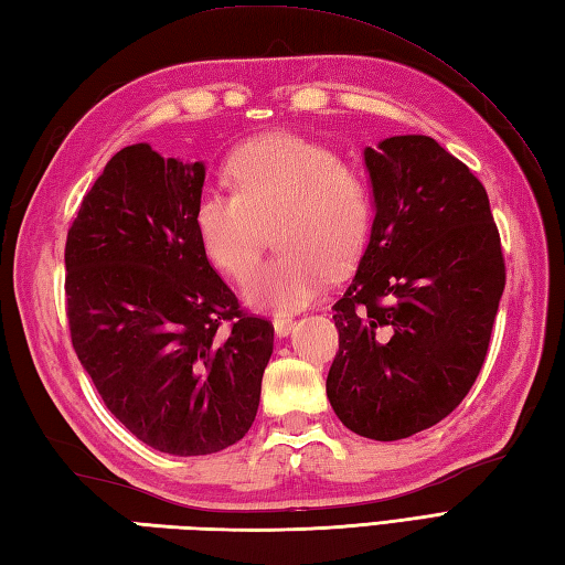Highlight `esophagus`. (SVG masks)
<instances>
[{"label": "esophagus", "mask_w": 565, "mask_h": 565, "mask_svg": "<svg viewBox=\"0 0 565 565\" xmlns=\"http://www.w3.org/2000/svg\"><path fill=\"white\" fill-rule=\"evenodd\" d=\"M294 326H296V320L291 316H276L274 318V332L279 334V338H286V334L294 330Z\"/></svg>", "instance_id": "esophagus-1"}]
</instances>
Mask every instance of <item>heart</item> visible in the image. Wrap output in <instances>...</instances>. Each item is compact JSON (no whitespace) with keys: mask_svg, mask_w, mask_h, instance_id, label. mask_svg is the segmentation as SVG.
I'll return each instance as SVG.
<instances>
[{"mask_svg":"<svg viewBox=\"0 0 565 565\" xmlns=\"http://www.w3.org/2000/svg\"><path fill=\"white\" fill-rule=\"evenodd\" d=\"M235 194H201L194 225L206 257L233 279L255 267L264 225L281 252L247 276L257 310H298L326 289L330 269L352 267L371 223L366 177L301 136L274 134L237 148L225 164Z\"/></svg>","mask_w":565,"mask_h":565,"instance_id":"heart-1","label":"heart"}]
</instances>
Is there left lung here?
Masks as SVG:
<instances>
[{
	"label": "left lung",
	"mask_w": 565,
	"mask_h": 565,
	"mask_svg": "<svg viewBox=\"0 0 565 565\" xmlns=\"http://www.w3.org/2000/svg\"><path fill=\"white\" fill-rule=\"evenodd\" d=\"M374 223L332 306L334 415L356 435L413 437L459 405L486 362L505 289L483 184L429 136L364 150Z\"/></svg>",
	"instance_id": "8db88e82"
}]
</instances>
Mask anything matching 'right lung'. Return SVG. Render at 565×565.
<instances>
[{"label": "right lung", "mask_w": 565, "mask_h": 565, "mask_svg": "<svg viewBox=\"0 0 565 565\" xmlns=\"http://www.w3.org/2000/svg\"><path fill=\"white\" fill-rule=\"evenodd\" d=\"M206 164L136 142L106 162L65 245L72 347L111 415L148 447L215 454L255 423L274 350L203 252Z\"/></svg>", "instance_id": "add662e5"}]
</instances>
